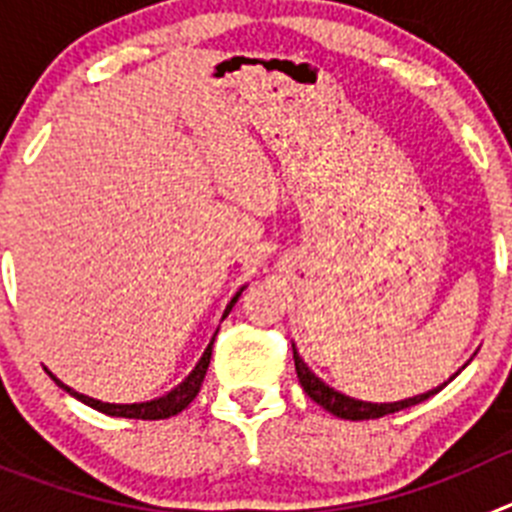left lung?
I'll return each mask as SVG.
<instances>
[{"mask_svg": "<svg viewBox=\"0 0 512 512\" xmlns=\"http://www.w3.org/2000/svg\"><path fill=\"white\" fill-rule=\"evenodd\" d=\"M292 354H295V369H297V379H300L302 390L310 395V400L318 402L320 408H325L328 413H333L336 418H343V420H369V418H382V415L397 413V410H405L410 408V405H418V402L428 400L431 395L441 392V387L446 384L443 382L441 387H436V390H428L423 392V395L408 397V400H400V402H364V400H354V397L343 395V392H336L333 387H328L323 379L315 377V374L310 372V366H307L305 361H302V356L297 354L295 346H292Z\"/></svg>", "mask_w": 512, "mask_h": 512, "instance_id": "left-lung-1", "label": "left lung"}]
</instances>
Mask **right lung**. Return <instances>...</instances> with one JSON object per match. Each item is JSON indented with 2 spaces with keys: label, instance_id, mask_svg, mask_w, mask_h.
Here are the masks:
<instances>
[{
  "label": "right lung",
  "instance_id": "add662e5",
  "mask_svg": "<svg viewBox=\"0 0 512 512\" xmlns=\"http://www.w3.org/2000/svg\"><path fill=\"white\" fill-rule=\"evenodd\" d=\"M246 287H241L238 292H235V297L230 300V305L225 307L223 318H228V312L233 310V305L238 302V297H241V292ZM217 336V330H215ZM215 336H212L210 346L205 348V354H202V359L197 361V366L192 369V374H189L187 379H184L182 384H176L174 390L166 392V395L156 397V400H148V402H133V405H115V402H102V400H94V397H87L81 395V392H74L71 387H66V384L61 382V379H56L51 374L53 379H56L58 387H63V390L69 392V395H74L76 400H81L84 405H89V408L99 410V413L104 415H112V418H135V420H164V418H171V415H179L184 408H187L189 402L197 397V392H200L202 382H205V374H207V366H210V359H212V343H215Z\"/></svg>",
  "mask_w": 512,
  "mask_h": 512
}]
</instances>
